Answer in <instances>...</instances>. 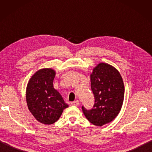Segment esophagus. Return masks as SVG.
Returning a JSON list of instances; mask_svg holds the SVG:
<instances>
[{
	"label": "esophagus",
	"instance_id": "34e87169",
	"mask_svg": "<svg viewBox=\"0 0 152 152\" xmlns=\"http://www.w3.org/2000/svg\"><path fill=\"white\" fill-rule=\"evenodd\" d=\"M71 105L72 106H78L79 105V101L77 100V101H74L70 103Z\"/></svg>",
	"mask_w": 152,
	"mask_h": 152
}]
</instances>
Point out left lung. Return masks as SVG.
I'll return each mask as SVG.
<instances>
[{
    "label": "left lung",
    "mask_w": 152,
    "mask_h": 152,
    "mask_svg": "<svg viewBox=\"0 0 152 152\" xmlns=\"http://www.w3.org/2000/svg\"><path fill=\"white\" fill-rule=\"evenodd\" d=\"M91 88L95 104L90 110L82 106L89 122L102 126L111 122L119 114L124 99V84L120 74L106 63H100L91 74Z\"/></svg>",
    "instance_id": "1"
}]
</instances>
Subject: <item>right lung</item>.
Wrapping results in <instances>:
<instances>
[{"label": "right lung", "mask_w": 152, "mask_h": 152, "mask_svg": "<svg viewBox=\"0 0 152 152\" xmlns=\"http://www.w3.org/2000/svg\"><path fill=\"white\" fill-rule=\"evenodd\" d=\"M56 76L51 69L39 70L31 77L26 90L28 108L37 121L45 125L57 121L68 104L53 88Z\"/></svg>", "instance_id": "1"}]
</instances>
